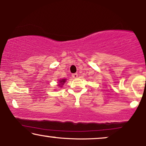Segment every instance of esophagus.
Here are the masks:
<instances>
[{
    "label": "esophagus",
    "instance_id": "esophagus-1",
    "mask_svg": "<svg viewBox=\"0 0 146 146\" xmlns=\"http://www.w3.org/2000/svg\"><path fill=\"white\" fill-rule=\"evenodd\" d=\"M72 77L73 78H78V74L77 73L72 74Z\"/></svg>",
    "mask_w": 146,
    "mask_h": 146
}]
</instances>
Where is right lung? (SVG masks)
<instances>
[{
    "label": "right lung",
    "instance_id": "right-lung-1",
    "mask_svg": "<svg viewBox=\"0 0 146 146\" xmlns=\"http://www.w3.org/2000/svg\"><path fill=\"white\" fill-rule=\"evenodd\" d=\"M66 81V79H60V80H58V86L59 88H62L64 84H65Z\"/></svg>",
    "mask_w": 146,
    "mask_h": 146
}]
</instances>
